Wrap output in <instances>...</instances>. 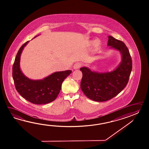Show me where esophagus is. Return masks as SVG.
Listing matches in <instances>:
<instances>
[{"label": "esophagus", "instance_id": "obj_1", "mask_svg": "<svg viewBox=\"0 0 149 149\" xmlns=\"http://www.w3.org/2000/svg\"><path fill=\"white\" fill-rule=\"evenodd\" d=\"M81 66V64L80 63H79V62H77L76 63L74 64V65H73V69H74V70H76V69H79V68H80Z\"/></svg>", "mask_w": 149, "mask_h": 149}]
</instances>
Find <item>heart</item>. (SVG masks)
I'll return each instance as SVG.
<instances>
[{
	"mask_svg": "<svg viewBox=\"0 0 149 149\" xmlns=\"http://www.w3.org/2000/svg\"><path fill=\"white\" fill-rule=\"evenodd\" d=\"M91 43L93 44V46L96 49H98L100 47L101 44V42L100 41V40H99V39H95L94 41H91Z\"/></svg>",
	"mask_w": 149,
	"mask_h": 149,
	"instance_id": "heart-1",
	"label": "heart"
}]
</instances>
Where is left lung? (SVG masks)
Wrapping results in <instances>:
<instances>
[{"label":"left lung","instance_id":"left-lung-1","mask_svg":"<svg viewBox=\"0 0 149 149\" xmlns=\"http://www.w3.org/2000/svg\"><path fill=\"white\" fill-rule=\"evenodd\" d=\"M108 46L119 51L121 61L110 72L93 71L87 67L80 69L82 77L80 87L88 98L94 101H107L120 93L126 86L132 69L130 52L123 41L108 36Z\"/></svg>","mask_w":149,"mask_h":149}]
</instances>
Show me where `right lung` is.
<instances>
[{
	"label": "right lung",
	"instance_id": "right-lung-1",
	"mask_svg": "<svg viewBox=\"0 0 149 149\" xmlns=\"http://www.w3.org/2000/svg\"><path fill=\"white\" fill-rule=\"evenodd\" d=\"M29 42L23 45L16 54L13 66L14 82L16 91L26 100L35 104H47L56 98L64 80L72 71L55 72L40 80L29 79L23 73L19 65L21 55Z\"/></svg>",
	"mask_w": 149,
	"mask_h": 149
}]
</instances>
